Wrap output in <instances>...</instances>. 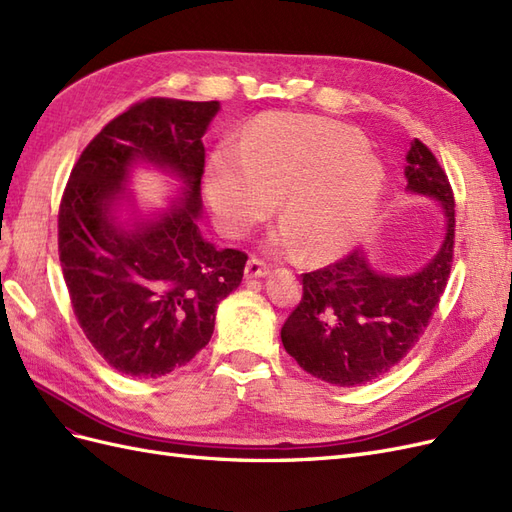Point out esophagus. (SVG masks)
Returning a JSON list of instances; mask_svg holds the SVG:
<instances>
[{
  "mask_svg": "<svg viewBox=\"0 0 512 512\" xmlns=\"http://www.w3.org/2000/svg\"><path fill=\"white\" fill-rule=\"evenodd\" d=\"M269 273V267L260 258H250L245 265V277L247 280H256V277H265Z\"/></svg>",
  "mask_w": 512,
  "mask_h": 512,
  "instance_id": "obj_1",
  "label": "esophagus"
}]
</instances>
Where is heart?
I'll return each mask as SVG.
<instances>
[{"label":"heart","mask_w":512,"mask_h":512,"mask_svg":"<svg viewBox=\"0 0 512 512\" xmlns=\"http://www.w3.org/2000/svg\"><path fill=\"white\" fill-rule=\"evenodd\" d=\"M384 175L367 138L344 123L275 113L256 119L241 145L220 143L205 168V196L228 237H241L282 196L286 228L271 243L312 260L342 252L374 218Z\"/></svg>","instance_id":"heart-1"}]
</instances>
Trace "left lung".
I'll use <instances>...</instances> for the list:
<instances>
[{"label": "left lung", "instance_id": "1", "mask_svg": "<svg viewBox=\"0 0 512 512\" xmlns=\"http://www.w3.org/2000/svg\"><path fill=\"white\" fill-rule=\"evenodd\" d=\"M408 192L440 200L446 237L412 275H384L356 250L303 273V297L282 327V344L307 374L335 386H359L395 367L436 312L453 265L455 196L436 156L418 138L408 151Z\"/></svg>", "mask_w": 512, "mask_h": 512}]
</instances>
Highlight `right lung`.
I'll use <instances>...</instances> for the list:
<instances>
[{
  "label": "right lung",
  "instance_id": "right-lung-1",
  "mask_svg": "<svg viewBox=\"0 0 512 512\" xmlns=\"http://www.w3.org/2000/svg\"><path fill=\"white\" fill-rule=\"evenodd\" d=\"M220 104L149 98L108 121L74 164L59 205V260L74 316L102 359L132 378L190 363L213 335L218 303L241 284L247 256L200 237L205 136ZM177 174L182 205L156 221L116 222L129 170Z\"/></svg>",
  "mask_w": 512,
  "mask_h": 512
}]
</instances>
